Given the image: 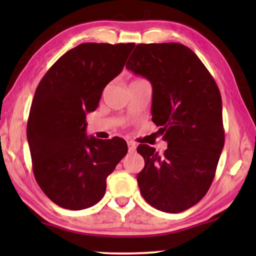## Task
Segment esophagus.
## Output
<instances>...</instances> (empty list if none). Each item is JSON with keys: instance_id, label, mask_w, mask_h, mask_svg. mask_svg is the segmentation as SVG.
<instances>
[{"instance_id": "34e87169", "label": "esophagus", "mask_w": 256, "mask_h": 256, "mask_svg": "<svg viewBox=\"0 0 256 256\" xmlns=\"http://www.w3.org/2000/svg\"><path fill=\"white\" fill-rule=\"evenodd\" d=\"M128 150H129V152H136V144L134 142H132V141L128 142Z\"/></svg>"}]
</instances>
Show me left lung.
<instances>
[{"instance_id":"8db88e82","label":"left lung","mask_w":256,"mask_h":256,"mask_svg":"<svg viewBox=\"0 0 256 256\" xmlns=\"http://www.w3.org/2000/svg\"><path fill=\"white\" fill-rule=\"evenodd\" d=\"M126 68L152 84V120L168 143L163 155L148 144L138 146L144 158L140 191L160 211H185L208 191L225 143L218 86L180 43L138 44Z\"/></svg>"}]
</instances>
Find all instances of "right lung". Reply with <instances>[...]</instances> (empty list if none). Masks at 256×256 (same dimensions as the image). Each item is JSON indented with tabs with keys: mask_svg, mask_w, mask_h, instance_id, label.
I'll use <instances>...</instances> for the list:
<instances>
[{
	"mask_svg": "<svg viewBox=\"0 0 256 256\" xmlns=\"http://www.w3.org/2000/svg\"><path fill=\"white\" fill-rule=\"evenodd\" d=\"M134 43H82L62 54L37 86L26 136L38 185L68 210L96 205L106 180L128 152L124 138L86 135V114L118 76Z\"/></svg>",
	"mask_w": 256,
	"mask_h": 256,
	"instance_id": "1",
	"label": "right lung"
}]
</instances>
